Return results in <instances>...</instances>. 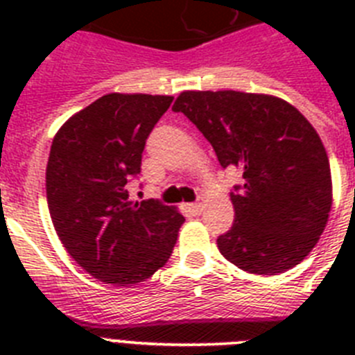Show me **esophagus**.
I'll return each instance as SVG.
<instances>
[{
    "label": "esophagus",
    "mask_w": 355,
    "mask_h": 355,
    "mask_svg": "<svg viewBox=\"0 0 355 355\" xmlns=\"http://www.w3.org/2000/svg\"><path fill=\"white\" fill-rule=\"evenodd\" d=\"M188 208H190V211H192L193 215H200L205 205H202V202H192V205H188Z\"/></svg>",
    "instance_id": "obj_1"
}]
</instances>
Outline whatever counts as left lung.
<instances>
[{
	"label": "left lung",
	"instance_id": "1",
	"mask_svg": "<svg viewBox=\"0 0 355 355\" xmlns=\"http://www.w3.org/2000/svg\"><path fill=\"white\" fill-rule=\"evenodd\" d=\"M172 110L196 124L222 167L243 178L231 192L234 224L216 238L222 256L259 275L299 265L332 205L327 153L309 121L279 97L236 90L183 92Z\"/></svg>",
	"mask_w": 355,
	"mask_h": 355
}]
</instances>
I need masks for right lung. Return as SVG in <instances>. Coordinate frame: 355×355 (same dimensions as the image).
<instances>
[{
  "instance_id": "1",
  "label": "right lung",
  "mask_w": 355,
  "mask_h": 355,
  "mask_svg": "<svg viewBox=\"0 0 355 355\" xmlns=\"http://www.w3.org/2000/svg\"><path fill=\"white\" fill-rule=\"evenodd\" d=\"M171 96L106 94L53 139L46 193L56 234L96 279L130 286L167 263L184 216L159 199L133 202L128 184Z\"/></svg>"
}]
</instances>
